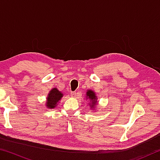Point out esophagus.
<instances>
[{"label": "esophagus", "instance_id": "34e87169", "mask_svg": "<svg viewBox=\"0 0 160 160\" xmlns=\"http://www.w3.org/2000/svg\"><path fill=\"white\" fill-rule=\"evenodd\" d=\"M70 95H71L72 97H76V92H72L71 94H70Z\"/></svg>", "mask_w": 160, "mask_h": 160}]
</instances>
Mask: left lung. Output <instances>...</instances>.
I'll list each match as a JSON object with an SVG mask.
<instances>
[{
	"label": "left lung",
	"mask_w": 160,
	"mask_h": 160,
	"mask_svg": "<svg viewBox=\"0 0 160 160\" xmlns=\"http://www.w3.org/2000/svg\"><path fill=\"white\" fill-rule=\"evenodd\" d=\"M86 95H87L86 99H89L91 102L90 104L91 109H96V105L97 104V97L96 96L95 92L92 90H88V92H87Z\"/></svg>",
	"instance_id": "8db88e82"
}]
</instances>
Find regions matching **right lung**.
Instances as JSON below:
<instances>
[{
  "instance_id": "obj_1",
  "label": "right lung",
  "mask_w": 160,
  "mask_h": 160,
  "mask_svg": "<svg viewBox=\"0 0 160 160\" xmlns=\"http://www.w3.org/2000/svg\"><path fill=\"white\" fill-rule=\"evenodd\" d=\"M63 93L61 92L60 91L58 90L57 88H53L49 93L48 94L47 97V101L46 102V106L49 109H53L57 106V104L58 102L61 99L62 97H63Z\"/></svg>"
}]
</instances>
